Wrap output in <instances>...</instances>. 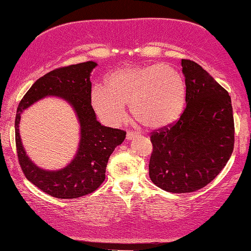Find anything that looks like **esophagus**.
<instances>
[{"label":"esophagus","mask_w":251,"mask_h":251,"mask_svg":"<svg viewBox=\"0 0 251 251\" xmlns=\"http://www.w3.org/2000/svg\"><path fill=\"white\" fill-rule=\"evenodd\" d=\"M137 135H138V132H136V131H128L126 132V140L130 141V140H132V138H135Z\"/></svg>","instance_id":"34e87169"}]
</instances>
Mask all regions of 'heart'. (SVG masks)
Returning <instances> with one entry per match:
<instances>
[{"label":"heart","instance_id":"1","mask_svg":"<svg viewBox=\"0 0 251 251\" xmlns=\"http://www.w3.org/2000/svg\"><path fill=\"white\" fill-rule=\"evenodd\" d=\"M184 102L182 76L166 64L121 67L91 92L93 109L109 126L122 123L130 103L131 114L144 126L164 128L178 119Z\"/></svg>","mask_w":251,"mask_h":251}]
</instances>
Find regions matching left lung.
I'll use <instances>...</instances> for the list:
<instances>
[{
    "label": "left lung",
    "mask_w": 251,
    "mask_h": 251,
    "mask_svg": "<svg viewBox=\"0 0 251 251\" xmlns=\"http://www.w3.org/2000/svg\"><path fill=\"white\" fill-rule=\"evenodd\" d=\"M186 108L169 128L151 135L149 176L172 193H190L209 184L234 149V117L228 92L200 65L181 59Z\"/></svg>",
    "instance_id": "obj_1"
}]
</instances>
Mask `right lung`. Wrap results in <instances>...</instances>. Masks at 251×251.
<instances>
[{"mask_svg": "<svg viewBox=\"0 0 251 251\" xmlns=\"http://www.w3.org/2000/svg\"><path fill=\"white\" fill-rule=\"evenodd\" d=\"M95 61H86L53 70L31 86L17 108L15 136L21 168L27 180L58 199H75L92 193L103 182L110 154L122 144L126 131L102 126L91 103V73ZM48 96L66 100L78 119L80 140L73 160L64 168L45 170L26 154L19 135L20 116L24 110Z\"/></svg>", "mask_w": 251, "mask_h": 251, "instance_id": "1", "label": "right lung"}]
</instances>
